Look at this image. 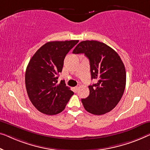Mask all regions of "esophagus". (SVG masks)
<instances>
[{
	"mask_svg": "<svg viewBox=\"0 0 150 150\" xmlns=\"http://www.w3.org/2000/svg\"><path fill=\"white\" fill-rule=\"evenodd\" d=\"M79 86H75L74 88H73V89H74V91H77V90H78V89H79Z\"/></svg>",
	"mask_w": 150,
	"mask_h": 150,
	"instance_id": "1",
	"label": "esophagus"
}]
</instances>
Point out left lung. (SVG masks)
<instances>
[{
	"label": "left lung",
	"instance_id": "left-lung-1",
	"mask_svg": "<svg viewBox=\"0 0 150 150\" xmlns=\"http://www.w3.org/2000/svg\"><path fill=\"white\" fill-rule=\"evenodd\" d=\"M73 54H85L90 64L91 79L89 95L81 99L84 108L95 115H104L118 104L126 85L125 65L117 52L103 42L86 40L78 44Z\"/></svg>",
	"mask_w": 150,
	"mask_h": 150
}]
</instances>
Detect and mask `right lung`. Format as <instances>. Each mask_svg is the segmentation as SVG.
<instances>
[{"label":"right lung","mask_w":150,"mask_h":150,"mask_svg":"<svg viewBox=\"0 0 150 150\" xmlns=\"http://www.w3.org/2000/svg\"><path fill=\"white\" fill-rule=\"evenodd\" d=\"M79 40L48 42L36 51L25 71V87L31 102L38 110L48 115L64 110L74 94L64 81L57 84L67 54Z\"/></svg>","instance_id":"right-lung-1"}]
</instances>
